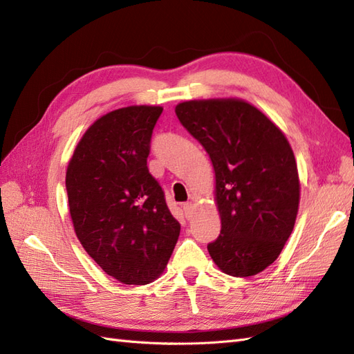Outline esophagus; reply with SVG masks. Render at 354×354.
<instances>
[{"label": "esophagus", "instance_id": "esophagus-1", "mask_svg": "<svg viewBox=\"0 0 354 354\" xmlns=\"http://www.w3.org/2000/svg\"><path fill=\"white\" fill-rule=\"evenodd\" d=\"M183 209H184V214H185L187 219H190V214H192V209H193L192 202H185V204H183Z\"/></svg>", "mask_w": 354, "mask_h": 354}]
</instances>
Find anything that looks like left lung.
Instances as JSON below:
<instances>
[{"mask_svg":"<svg viewBox=\"0 0 354 354\" xmlns=\"http://www.w3.org/2000/svg\"><path fill=\"white\" fill-rule=\"evenodd\" d=\"M179 122L212 158L221 234L208 243L225 274L251 277L280 255L295 225L299 179L284 133L237 99L179 103Z\"/></svg>","mask_w":354,"mask_h":354,"instance_id":"1","label":"left lung"}]
</instances>
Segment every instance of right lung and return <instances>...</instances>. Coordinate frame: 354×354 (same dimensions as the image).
<instances>
[{
  "mask_svg": "<svg viewBox=\"0 0 354 354\" xmlns=\"http://www.w3.org/2000/svg\"><path fill=\"white\" fill-rule=\"evenodd\" d=\"M161 112V106H127L100 117L66 169L77 239L104 272L124 284H149L160 277L181 231L147 169Z\"/></svg>",
  "mask_w": 354,
  "mask_h": 354,
  "instance_id": "1",
  "label": "right lung"
}]
</instances>
